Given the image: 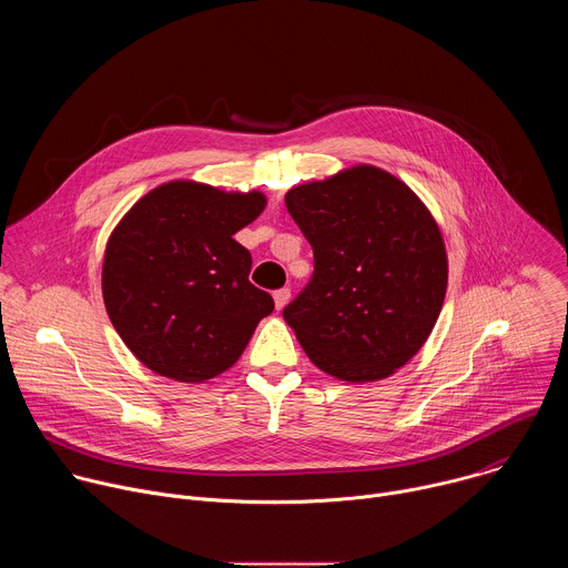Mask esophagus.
I'll list each match as a JSON object with an SVG mask.
<instances>
[{"label":"esophagus","mask_w":568,"mask_h":568,"mask_svg":"<svg viewBox=\"0 0 568 568\" xmlns=\"http://www.w3.org/2000/svg\"><path fill=\"white\" fill-rule=\"evenodd\" d=\"M287 301H290V290H287V287H283V290H276V292H274L276 310H283V307L287 305Z\"/></svg>","instance_id":"1"}]
</instances>
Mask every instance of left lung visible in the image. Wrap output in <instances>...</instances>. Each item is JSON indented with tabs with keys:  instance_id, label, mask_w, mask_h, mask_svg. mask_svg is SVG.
Instances as JSON below:
<instances>
[{
	"instance_id": "1",
	"label": "left lung",
	"mask_w": 568,
	"mask_h": 568,
	"mask_svg": "<svg viewBox=\"0 0 568 568\" xmlns=\"http://www.w3.org/2000/svg\"><path fill=\"white\" fill-rule=\"evenodd\" d=\"M285 206L314 252L312 281L283 310L305 355L353 384L393 375L432 335L447 292L432 211L371 164L294 186Z\"/></svg>"
}]
</instances>
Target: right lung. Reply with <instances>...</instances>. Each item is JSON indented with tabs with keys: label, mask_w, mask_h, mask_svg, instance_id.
Listing matches in <instances>:
<instances>
[{
	"label": "right lung",
	"mask_w": 568,
	"mask_h": 568,
	"mask_svg": "<svg viewBox=\"0 0 568 568\" xmlns=\"http://www.w3.org/2000/svg\"><path fill=\"white\" fill-rule=\"evenodd\" d=\"M267 206L261 191L175 180L145 193L114 226L103 301L123 344L161 377L200 384L231 368L263 316L252 254L233 235Z\"/></svg>",
	"instance_id": "1"
}]
</instances>
